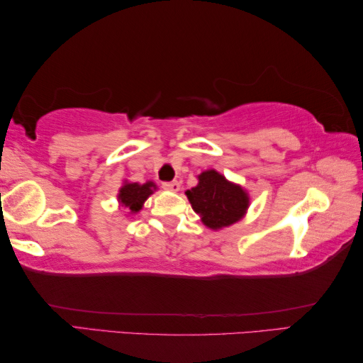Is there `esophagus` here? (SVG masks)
<instances>
[{"instance_id":"esophagus-1","label":"esophagus","mask_w":363,"mask_h":363,"mask_svg":"<svg viewBox=\"0 0 363 363\" xmlns=\"http://www.w3.org/2000/svg\"><path fill=\"white\" fill-rule=\"evenodd\" d=\"M165 189H169V191H174V193H177L178 189H180V182H177V180H174V182H167V183H164L162 185Z\"/></svg>"}]
</instances>
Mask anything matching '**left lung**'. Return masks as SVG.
<instances>
[{
  "label": "left lung",
  "mask_w": 363,
  "mask_h": 363,
  "mask_svg": "<svg viewBox=\"0 0 363 363\" xmlns=\"http://www.w3.org/2000/svg\"><path fill=\"white\" fill-rule=\"evenodd\" d=\"M196 178L198 185L186 189L185 194L207 228L218 231L245 218L251 204L247 189L216 169L201 172Z\"/></svg>",
  "instance_id": "obj_1"
}]
</instances>
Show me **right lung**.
<instances>
[{"label":"right lung","mask_w":363,"mask_h":363,"mask_svg":"<svg viewBox=\"0 0 363 363\" xmlns=\"http://www.w3.org/2000/svg\"><path fill=\"white\" fill-rule=\"evenodd\" d=\"M154 191H157V185L151 180H147L146 183H135L125 180L122 183V186L118 188L117 193L118 207L125 209L128 216H135V213H138L143 209L146 199Z\"/></svg>","instance_id":"add662e5"}]
</instances>
